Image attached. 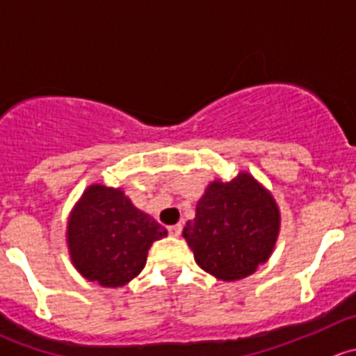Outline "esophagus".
Listing matches in <instances>:
<instances>
[{"label": "esophagus", "instance_id": "34e87169", "mask_svg": "<svg viewBox=\"0 0 356 356\" xmlns=\"http://www.w3.org/2000/svg\"><path fill=\"white\" fill-rule=\"evenodd\" d=\"M181 233H182L181 224H175V226H168V234H170V236H181Z\"/></svg>", "mask_w": 356, "mask_h": 356}]
</instances>
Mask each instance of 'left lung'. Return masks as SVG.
<instances>
[{"label":"left lung","mask_w":356,"mask_h":356,"mask_svg":"<svg viewBox=\"0 0 356 356\" xmlns=\"http://www.w3.org/2000/svg\"><path fill=\"white\" fill-rule=\"evenodd\" d=\"M280 227L271 195L248 174L216 181L196 205L184 238L202 270L224 282L254 273L268 261Z\"/></svg>","instance_id":"obj_1"}]
</instances>
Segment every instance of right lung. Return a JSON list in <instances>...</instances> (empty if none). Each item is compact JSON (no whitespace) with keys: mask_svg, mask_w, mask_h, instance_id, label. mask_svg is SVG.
Segmentation results:
<instances>
[{"mask_svg":"<svg viewBox=\"0 0 356 356\" xmlns=\"http://www.w3.org/2000/svg\"><path fill=\"white\" fill-rule=\"evenodd\" d=\"M163 226L137 210L123 191L90 186L69 217L67 241L76 270L102 287H122L143 271Z\"/></svg>","mask_w":356,"mask_h":356,"instance_id":"right-lung-1","label":"right lung"}]
</instances>
